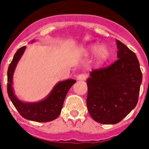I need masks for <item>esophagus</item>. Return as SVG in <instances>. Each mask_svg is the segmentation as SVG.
Returning <instances> with one entry per match:
<instances>
[{
    "mask_svg": "<svg viewBox=\"0 0 149 149\" xmlns=\"http://www.w3.org/2000/svg\"><path fill=\"white\" fill-rule=\"evenodd\" d=\"M86 79V74H79L77 76V79L80 80V81H84Z\"/></svg>",
    "mask_w": 149,
    "mask_h": 149,
    "instance_id": "34e87169",
    "label": "esophagus"
}]
</instances>
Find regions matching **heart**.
Listing matches in <instances>:
<instances>
[{"label": "heart", "instance_id": "b5f03b06", "mask_svg": "<svg viewBox=\"0 0 149 149\" xmlns=\"http://www.w3.org/2000/svg\"><path fill=\"white\" fill-rule=\"evenodd\" d=\"M90 52L93 53L97 64H104L111 57V51L105 45H93L90 48Z\"/></svg>", "mask_w": 149, "mask_h": 149}]
</instances>
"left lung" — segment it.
<instances>
[{
	"mask_svg": "<svg viewBox=\"0 0 149 149\" xmlns=\"http://www.w3.org/2000/svg\"><path fill=\"white\" fill-rule=\"evenodd\" d=\"M116 42L118 60L92 71L86 79L88 111L100 124L120 122L135 107L142 81L136 55L119 40Z\"/></svg>",
	"mask_w": 149,
	"mask_h": 149,
	"instance_id": "obj_1",
	"label": "left lung"
}]
</instances>
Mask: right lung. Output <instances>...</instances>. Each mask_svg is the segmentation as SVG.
<instances>
[{
    "label": "right lung",
    "mask_w": 149,
    "mask_h": 149,
    "mask_svg": "<svg viewBox=\"0 0 149 149\" xmlns=\"http://www.w3.org/2000/svg\"><path fill=\"white\" fill-rule=\"evenodd\" d=\"M35 40H32L33 42ZM26 46L20 48L13 57L8 70V93L17 111L27 120L37 122H49L58 118L63 106V102L70 87L76 80L68 79L57 83L49 94L40 101L29 103L20 100L14 93L13 75L20 58L24 54Z\"/></svg>",
    "instance_id": "obj_1"
}]
</instances>
